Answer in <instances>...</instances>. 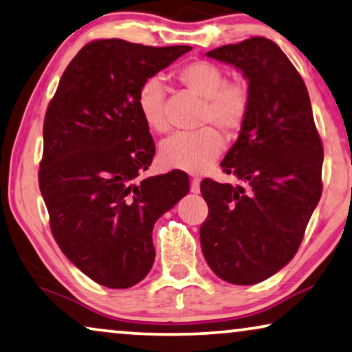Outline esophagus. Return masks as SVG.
Listing matches in <instances>:
<instances>
[{"instance_id": "1", "label": "esophagus", "mask_w": 352, "mask_h": 352, "mask_svg": "<svg viewBox=\"0 0 352 352\" xmlns=\"http://www.w3.org/2000/svg\"><path fill=\"white\" fill-rule=\"evenodd\" d=\"M199 185H201V180L199 178H192L191 180V185H190V191L191 192H195V195H197V192H199Z\"/></svg>"}]
</instances>
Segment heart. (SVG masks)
I'll list each match as a JSON object with an SVG mask.
<instances>
[{
  "label": "heart",
  "instance_id": "b5f03b06",
  "mask_svg": "<svg viewBox=\"0 0 352 352\" xmlns=\"http://www.w3.org/2000/svg\"><path fill=\"white\" fill-rule=\"evenodd\" d=\"M174 76L188 91L204 98L201 122L214 124L228 137L237 135L249 118L252 92L242 79H226L221 67L209 60H191ZM166 87L160 78H148L137 92V110L150 131L162 133L169 129L166 116ZM214 126L192 133H175L162 142L160 162L170 170L204 174L223 150V137Z\"/></svg>",
  "mask_w": 352,
  "mask_h": 352
}]
</instances>
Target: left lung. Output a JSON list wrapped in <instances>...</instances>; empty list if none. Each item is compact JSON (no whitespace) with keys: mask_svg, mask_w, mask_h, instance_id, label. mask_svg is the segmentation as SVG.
Returning a JSON list of instances; mask_svg holds the SVG:
<instances>
[{"mask_svg":"<svg viewBox=\"0 0 352 352\" xmlns=\"http://www.w3.org/2000/svg\"><path fill=\"white\" fill-rule=\"evenodd\" d=\"M249 81L252 107L221 167L241 183L204 178L202 254L230 284L252 285L298 250L322 195L324 148L303 78L276 43L254 36L207 52Z\"/></svg>","mask_w":352,"mask_h":352,"instance_id":"left-lung-1","label":"left lung"}]
</instances>
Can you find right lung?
<instances>
[{
    "label": "right lung",
    "instance_id": "1",
    "mask_svg": "<svg viewBox=\"0 0 352 352\" xmlns=\"http://www.w3.org/2000/svg\"><path fill=\"white\" fill-rule=\"evenodd\" d=\"M190 46L97 39L68 63L44 118L39 190L68 260L108 289H127L155 261L153 226L190 191L182 170L148 177L155 142L137 110L142 82Z\"/></svg>",
    "mask_w": 352,
    "mask_h": 352
}]
</instances>
